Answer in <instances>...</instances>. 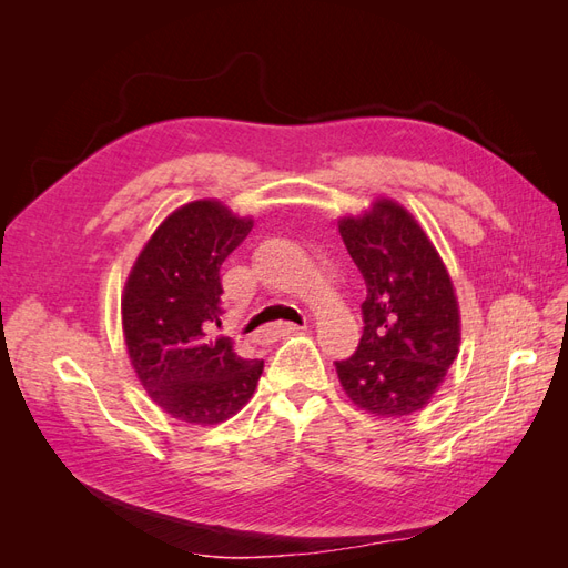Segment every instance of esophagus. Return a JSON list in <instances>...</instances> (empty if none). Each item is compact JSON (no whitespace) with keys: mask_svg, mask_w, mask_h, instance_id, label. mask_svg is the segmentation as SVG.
Wrapping results in <instances>:
<instances>
[{"mask_svg":"<svg viewBox=\"0 0 568 568\" xmlns=\"http://www.w3.org/2000/svg\"><path fill=\"white\" fill-rule=\"evenodd\" d=\"M303 329H305V326H301V324H291V322H277V324L267 326L265 334H267V336H274V338H282V336L298 334V332H303Z\"/></svg>","mask_w":568,"mask_h":568,"instance_id":"1","label":"esophagus"}]
</instances>
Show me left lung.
<instances>
[{
    "label": "left lung",
    "mask_w": 568,
    "mask_h": 568,
    "mask_svg": "<svg viewBox=\"0 0 568 568\" xmlns=\"http://www.w3.org/2000/svg\"><path fill=\"white\" fill-rule=\"evenodd\" d=\"M338 232L363 274V338L336 374L348 398L376 417L422 409L459 351V311L450 274L403 205L382 199Z\"/></svg>",
    "instance_id": "1"
}]
</instances>
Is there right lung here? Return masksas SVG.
<instances>
[{"mask_svg":"<svg viewBox=\"0 0 568 568\" xmlns=\"http://www.w3.org/2000/svg\"><path fill=\"white\" fill-rule=\"evenodd\" d=\"M253 220L220 201L178 209L136 257L123 294V332L142 386L168 415L211 426L242 409L263 374L213 332L222 317L220 267Z\"/></svg>","mask_w":568,"mask_h":568,"instance_id":"add662e5","label":"right lung"}]
</instances>
